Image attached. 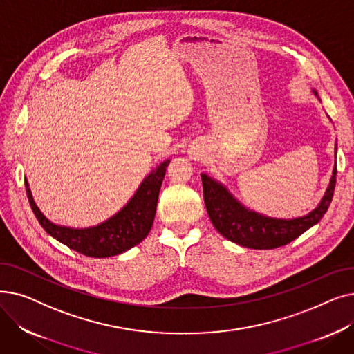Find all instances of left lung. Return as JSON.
<instances>
[{
  "mask_svg": "<svg viewBox=\"0 0 354 354\" xmlns=\"http://www.w3.org/2000/svg\"><path fill=\"white\" fill-rule=\"evenodd\" d=\"M313 93L319 99L317 91L313 90ZM334 149H337V146ZM336 174L337 169L334 165L328 187L317 207L307 215L290 219L272 218L255 212L243 205L228 191L224 183L207 174H201V178L203 201H205L209 219L216 231L241 247L252 250H272L291 243L320 222L333 199L334 187H336Z\"/></svg>",
  "mask_w": 354,
  "mask_h": 354,
  "instance_id": "obj_1",
  "label": "left lung"
}]
</instances>
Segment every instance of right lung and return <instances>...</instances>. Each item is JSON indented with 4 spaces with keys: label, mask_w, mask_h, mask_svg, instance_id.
I'll list each match as a JSON object with an SVG mask.
<instances>
[{
    "label": "right lung",
    "mask_w": 354,
    "mask_h": 354,
    "mask_svg": "<svg viewBox=\"0 0 354 354\" xmlns=\"http://www.w3.org/2000/svg\"><path fill=\"white\" fill-rule=\"evenodd\" d=\"M169 162L171 159L160 162L153 171L146 175L133 196L120 211L95 227L73 228L54 224L35 205L30 185L26 180L30 207L47 234L68 248L95 258L119 255L142 243L151 232L159 191Z\"/></svg>",
    "instance_id": "add662e5"
}]
</instances>
